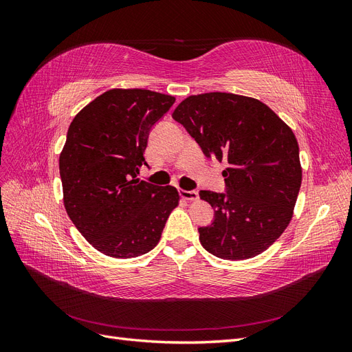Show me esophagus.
<instances>
[{
    "label": "esophagus",
    "mask_w": 352,
    "mask_h": 352,
    "mask_svg": "<svg viewBox=\"0 0 352 352\" xmlns=\"http://www.w3.org/2000/svg\"><path fill=\"white\" fill-rule=\"evenodd\" d=\"M180 197H182L184 199H188V201H195V199H198V192L197 190L180 189Z\"/></svg>",
    "instance_id": "34e87169"
}]
</instances>
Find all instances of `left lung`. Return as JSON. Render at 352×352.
Returning <instances> with one entry per match:
<instances>
[{
    "label": "left lung",
    "instance_id": "8db88e82",
    "mask_svg": "<svg viewBox=\"0 0 352 352\" xmlns=\"http://www.w3.org/2000/svg\"><path fill=\"white\" fill-rule=\"evenodd\" d=\"M202 153L225 163L226 194L201 190L214 208L199 242L223 260L252 258L289 225L301 188L300 148L292 129L264 102L228 92L190 95L173 111Z\"/></svg>",
    "mask_w": 352,
    "mask_h": 352
}]
</instances>
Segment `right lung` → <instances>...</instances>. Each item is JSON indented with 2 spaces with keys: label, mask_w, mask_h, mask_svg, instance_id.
<instances>
[{
  "label": "right lung",
  "mask_w": 352,
  "mask_h": 352,
  "mask_svg": "<svg viewBox=\"0 0 352 352\" xmlns=\"http://www.w3.org/2000/svg\"><path fill=\"white\" fill-rule=\"evenodd\" d=\"M148 89H110L69 126L60 154L63 201L73 225L95 250L113 258L151 251L177 204L173 186L140 180L151 127L175 104Z\"/></svg>",
  "instance_id": "add662e5"
}]
</instances>
